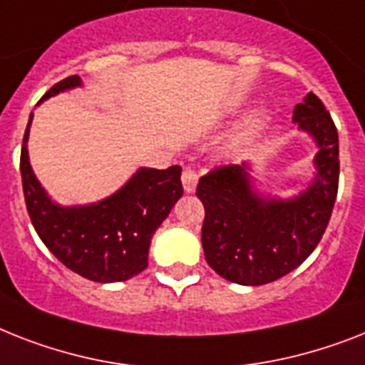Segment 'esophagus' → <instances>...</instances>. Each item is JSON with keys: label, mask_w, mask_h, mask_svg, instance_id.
<instances>
[{"label": "esophagus", "mask_w": 365, "mask_h": 365, "mask_svg": "<svg viewBox=\"0 0 365 365\" xmlns=\"http://www.w3.org/2000/svg\"><path fill=\"white\" fill-rule=\"evenodd\" d=\"M182 183H183V189H185V192H195V189H197V183H198L197 170L191 167L185 168L182 174Z\"/></svg>", "instance_id": "obj_1"}]
</instances>
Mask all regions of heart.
I'll return each mask as SVG.
<instances>
[{
  "label": "heart",
  "mask_w": 365,
  "mask_h": 365,
  "mask_svg": "<svg viewBox=\"0 0 365 365\" xmlns=\"http://www.w3.org/2000/svg\"><path fill=\"white\" fill-rule=\"evenodd\" d=\"M260 123H262V118H260V115H253V118H250V121H247L244 129L240 131L236 140H238L240 144H244V142L250 140L251 136H255V133L260 129Z\"/></svg>",
  "instance_id": "heart-1"
}]
</instances>
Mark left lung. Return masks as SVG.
<instances>
[{"label": "left lung", "instance_id": "obj_1", "mask_svg": "<svg viewBox=\"0 0 365 365\" xmlns=\"http://www.w3.org/2000/svg\"><path fill=\"white\" fill-rule=\"evenodd\" d=\"M298 131L315 142L313 178L292 197L260 191L250 161L213 168L200 178L202 247L208 264L238 285L279 279L313 253L330 221L339 180V144L330 114L315 93L294 106Z\"/></svg>", "mask_w": 365, "mask_h": 365}]
</instances>
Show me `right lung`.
I'll return each instance as SVG.
<instances>
[{"label": "right lung", "instance_id": "1", "mask_svg": "<svg viewBox=\"0 0 365 365\" xmlns=\"http://www.w3.org/2000/svg\"><path fill=\"white\" fill-rule=\"evenodd\" d=\"M82 78L69 76L52 86L38 105L61 91L80 88ZM34 114L24 133L20 173L29 217L38 238L75 274L97 283L131 279L148 268L155 230L183 195L182 167L167 170L140 167L108 197L97 202L63 206L50 197L29 163L28 140Z\"/></svg>", "mask_w": 365, "mask_h": 365}]
</instances>
